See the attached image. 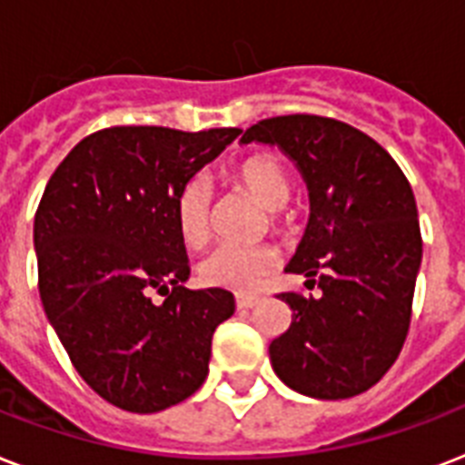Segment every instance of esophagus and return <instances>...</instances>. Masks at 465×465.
<instances>
[{"label": "esophagus", "instance_id": "esophagus-1", "mask_svg": "<svg viewBox=\"0 0 465 465\" xmlns=\"http://www.w3.org/2000/svg\"><path fill=\"white\" fill-rule=\"evenodd\" d=\"M261 304V297H248V294H239L236 297V306L239 309H253V306Z\"/></svg>", "mask_w": 465, "mask_h": 465}]
</instances>
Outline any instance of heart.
Returning a JSON list of instances; mask_svg holds the SVG:
<instances>
[{
    "label": "heart",
    "mask_w": 465,
    "mask_h": 465,
    "mask_svg": "<svg viewBox=\"0 0 465 465\" xmlns=\"http://www.w3.org/2000/svg\"><path fill=\"white\" fill-rule=\"evenodd\" d=\"M232 181L251 193L258 203L270 210V224L282 229V207L292 193V181L287 168L275 154L255 152L241 159L232 168ZM212 188L210 183L195 175L183 183L173 200V219L178 236L185 246H203L210 236ZM280 265V253L272 246H219L200 262V280L207 287H222L229 292L258 290L262 277H268Z\"/></svg>",
    "instance_id": "b5f03b06"
}]
</instances>
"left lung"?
<instances>
[{
    "mask_svg": "<svg viewBox=\"0 0 465 465\" xmlns=\"http://www.w3.org/2000/svg\"><path fill=\"white\" fill-rule=\"evenodd\" d=\"M243 144H277L302 171L311 217L290 272L321 297L284 292L287 332L270 342L275 374L321 401L371 389L398 360L422 261L418 204L393 156L357 127L321 115L255 123Z\"/></svg>",
    "mask_w": 465,
    "mask_h": 465,
    "instance_id": "1",
    "label": "left lung"
}]
</instances>
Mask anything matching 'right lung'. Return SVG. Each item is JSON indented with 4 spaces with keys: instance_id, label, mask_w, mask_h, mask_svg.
Returning a JSON list of instances; mask_svg holds the SVG:
<instances>
[{
    "instance_id": "right-lung-1",
    "label": "right lung",
    "mask_w": 465,
    "mask_h": 465,
    "mask_svg": "<svg viewBox=\"0 0 465 465\" xmlns=\"http://www.w3.org/2000/svg\"><path fill=\"white\" fill-rule=\"evenodd\" d=\"M239 134L105 127L47 181L33 226L40 299L79 376L115 408L166 411L207 379L212 335L236 304L219 287H183L190 265L173 200Z\"/></svg>"
}]
</instances>
